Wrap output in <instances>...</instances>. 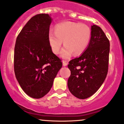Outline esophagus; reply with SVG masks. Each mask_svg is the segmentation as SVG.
<instances>
[{"label": "esophagus", "mask_w": 124, "mask_h": 124, "mask_svg": "<svg viewBox=\"0 0 124 124\" xmlns=\"http://www.w3.org/2000/svg\"><path fill=\"white\" fill-rule=\"evenodd\" d=\"M62 63H63V66H67V65H68V62H66V61H63V62H62Z\"/></svg>", "instance_id": "esophagus-1"}]
</instances>
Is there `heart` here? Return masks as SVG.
Returning <instances> with one entry per match:
<instances>
[{"mask_svg": "<svg viewBox=\"0 0 124 124\" xmlns=\"http://www.w3.org/2000/svg\"><path fill=\"white\" fill-rule=\"evenodd\" d=\"M91 28L86 24L73 22H64L55 26V31L51 30L48 41L53 52L58 54L63 41L65 47L61 56L68 59L74 55H79L86 50L91 38Z\"/></svg>", "mask_w": 124, "mask_h": 124, "instance_id": "b5f03b06", "label": "heart"}]
</instances>
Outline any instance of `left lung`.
I'll use <instances>...</instances> for the list:
<instances>
[{"instance_id":"1","label":"left lung","mask_w":124,"mask_h":124,"mask_svg":"<svg viewBox=\"0 0 124 124\" xmlns=\"http://www.w3.org/2000/svg\"><path fill=\"white\" fill-rule=\"evenodd\" d=\"M91 38L86 49L79 57L69 61V90L79 99L94 94L104 83L108 70L110 44L100 27L91 26Z\"/></svg>"}]
</instances>
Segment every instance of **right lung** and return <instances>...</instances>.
I'll return each instance as SVG.
<instances>
[{"label":"right lung","instance_id":"add662e5","mask_svg":"<svg viewBox=\"0 0 124 124\" xmlns=\"http://www.w3.org/2000/svg\"><path fill=\"white\" fill-rule=\"evenodd\" d=\"M52 19L48 14H38L27 22L16 38L14 70L23 91L39 99L51 90L61 60L52 52L48 41Z\"/></svg>","mask_w":124,"mask_h":124}]
</instances>
